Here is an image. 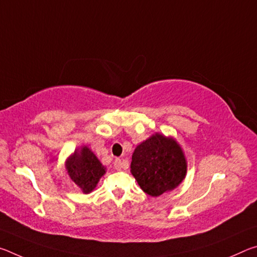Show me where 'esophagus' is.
<instances>
[{
    "mask_svg": "<svg viewBox=\"0 0 257 257\" xmlns=\"http://www.w3.org/2000/svg\"><path fill=\"white\" fill-rule=\"evenodd\" d=\"M123 167V163L122 161H121L120 159H115L114 161V168L116 169V170H121V168Z\"/></svg>",
    "mask_w": 257,
    "mask_h": 257,
    "instance_id": "esophagus-1",
    "label": "esophagus"
}]
</instances>
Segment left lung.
I'll use <instances>...</instances> for the list:
<instances>
[{
  "label": "left lung",
  "instance_id": "left-lung-1",
  "mask_svg": "<svg viewBox=\"0 0 257 257\" xmlns=\"http://www.w3.org/2000/svg\"><path fill=\"white\" fill-rule=\"evenodd\" d=\"M132 173L141 188L151 196H160L180 184L187 164L180 146L172 138L155 134L139 144L132 159Z\"/></svg>",
  "mask_w": 257,
  "mask_h": 257
}]
</instances>
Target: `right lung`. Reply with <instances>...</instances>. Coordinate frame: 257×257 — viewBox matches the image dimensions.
Here are the masks:
<instances>
[{"instance_id": "1", "label": "right lung", "mask_w": 257, "mask_h": 257, "mask_svg": "<svg viewBox=\"0 0 257 257\" xmlns=\"http://www.w3.org/2000/svg\"><path fill=\"white\" fill-rule=\"evenodd\" d=\"M67 170L72 181L86 194L96 187L99 178L105 173V168L88 147H82L68 159Z\"/></svg>"}]
</instances>
